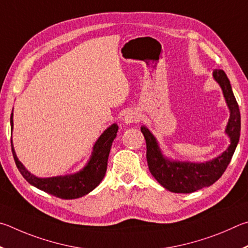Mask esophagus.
<instances>
[{
  "instance_id": "obj_1",
  "label": "esophagus",
  "mask_w": 248,
  "mask_h": 248,
  "mask_svg": "<svg viewBox=\"0 0 248 248\" xmlns=\"http://www.w3.org/2000/svg\"><path fill=\"white\" fill-rule=\"evenodd\" d=\"M140 112L134 110V108H131V110H127L126 112H125L124 114V117H123V121L125 122V123L127 124H131V123H136V122H138L140 120Z\"/></svg>"
}]
</instances>
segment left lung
<instances>
[{
    "instance_id": "8db88e82",
    "label": "left lung",
    "mask_w": 248,
    "mask_h": 248,
    "mask_svg": "<svg viewBox=\"0 0 248 248\" xmlns=\"http://www.w3.org/2000/svg\"><path fill=\"white\" fill-rule=\"evenodd\" d=\"M215 80L220 85L230 110V119L225 134L231 144L218 157L206 162L173 161L164 157L155 137L146 126H141L147 146V162L153 176L164 188L172 193L188 194L208 187L218 181L228 168L240 140L241 114L236 99L234 97L229 78L222 69L214 71Z\"/></svg>"
}]
</instances>
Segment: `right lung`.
Instances as JSON below:
<instances>
[{
  "label": "right lung",
  "mask_w": 248,
  "mask_h": 248,
  "mask_svg": "<svg viewBox=\"0 0 248 248\" xmlns=\"http://www.w3.org/2000/svg\"><path fill=\"white\" fill-rule=\"evenodd\" d=\"M117 129L119 126L114 123L101 134L93 146V154L88 163L79 172L74 173V174L45 177V179L34 176L17 158L11 138L13 157L20 174L34 187L62 199L79 198L97 187L106 175L108 154H110L112 142L116 137ZM11 131L13 132V113L11 114Z\"/></svg>",
  "instance_id": "add662e5"
}]
</instances>
